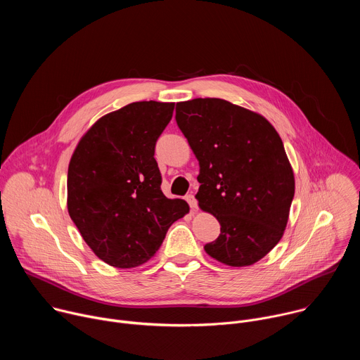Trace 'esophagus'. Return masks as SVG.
I'll return each mask as SVG.
<instances>
[{
  "label": "esophagus",
  "instance_id": "1",
  "mask_svg": "<svg viewBox=\"0 0 360 360\" xmlns=\"http://www.w3.org/2000/svg\"><path fill=\"white\" fill-rule=\"evenodd\" d=\"M186 202L189 203V207H191V210L192 211H195L196 208H198V202H196V199H195V196L192 195V193H189V195H186Z\"/></svg>",
  "mask_w": 360,
  "mask_h": 360
}]
</instances>
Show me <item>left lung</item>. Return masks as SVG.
Masks as SVG:
<instances>
[{
    "mask_svg": "<svg viewBox=\"0 0 360 360\" xmlns=\"http://www.w3.org/2000/svg\"><path fill=\"white\" fill-rule=\"evenodd\" d=\"M175 120L199 161L195 198L221 224L203 249L229 266L258 262L281 240L295 195L281 136L259 114L219 98L178 102Z\"/></svg>",
    "mask_w": 360,
    "mask_h": 360,
    "instance_id": "8db88e82",
    "label": "left lung"
}]
</instances>
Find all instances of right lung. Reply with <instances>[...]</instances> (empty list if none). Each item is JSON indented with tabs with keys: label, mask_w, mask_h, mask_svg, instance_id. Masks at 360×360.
I'll use <instances>...</instances> for the list:
<instances>
[{
	"label": "right lung",
	"mask_w": 360,
	"mask_h": 360,
	"mask_svg": "<svg viewBox=\"0 0 360 360\" xmlns=\"http://www.w3.org/2000/svg\"><path fill=\"white\" fill-rule=\"evenodd\" d=\"M172 102L139 101L98 120L68 167V212L86 245L115 268H135L160 249L189 207L168 199L155 145Z\"/></svg>",
	"instance_id": "add662e5"
}]
</instances>
